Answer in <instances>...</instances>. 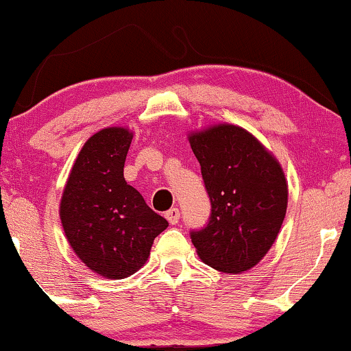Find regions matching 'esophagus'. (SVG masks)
Segmentation results:
<instances>
[{
	"label": "esophagus",
	"instance_id": "esophagus-1",
	"mask_svg": "<svg viewBox=\"0 0 351 351\" xmlns=\"http://www.w3.org/2000/svg\"><path fill=\"white\" fill-rule=\"evenodd\" d=\"M166 219L169 220L171 225H176L177 222H179V219H180V210L177 209V208H171L166 213Z\"/></svg>",
	"mask_w": 351,
	"mask_h": 351
}]
</instances>
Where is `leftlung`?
<instances>
[{
  "label": "left lung",
  "instance_id": "1",
  "mask_svg": "<svg viewBox=\"0 0 351 351\" xmlns=\"http://www.w3.org/2000/svg\"><path fill=\"white\" fill-rule=\"evenodd\" d=\"M190 145L210 201L208 222L190 230L191 243L215 270L246 271L268 252L285 220L287 184L280 162L232 124L191 134Z\"/></svg>",
  "mask_w": 351,
  "mask_h": 351
}]
</instances>
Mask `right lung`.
I'll return each instance as SVG.
<instances>
[{
  "mask_svg": "<svg viewBox=\"0 0 351 351\" xmlns=\"http://www.w3.org/2000/svg\"><path fill=\"white\" fill-rule=\"evenodd\" d=\"M132 134L108 128L84 143L60 203L64 232L76 256L99 275L121 280L137 271L167 220L124 180Z\"/></svg>",
  "mask_w": 351,
  "mask_h": 351,
  "instance_id": "add662e5",
  "label": "right lung"
}]
</instances>
